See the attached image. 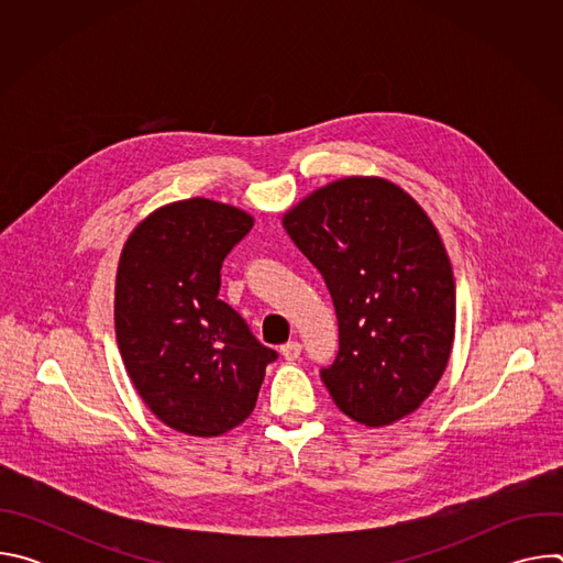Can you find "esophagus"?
Returning a JSON list of instances; mask_svg holds the SVG:
<instances>
[{
    "label": "esophagus",
    "mask_w": 563,
    "mask_h": 563,
    "mask_svg": "<svg viewBox=\"0 0 563 563\" xmlns=\"http://www.w3.org/2000/svg\"><path fill=\"white\" fill-rule=\"evenodd\" d=\"M300 352H302V345H300L298 341H289V343H285V345L280 347V354H283L285 361H298Z\"/></svg>",
    "instance_id": "obj_1"
}]
</instances>
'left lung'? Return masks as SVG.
<instances>
[{
  "instance_id": "obj_1",
  "label": "left lung",
  "mask_w": 563,
  "mask_h": 563,
  "mask_svg": "<svg viewBox=\"0 0 563 563\" xmlns=\"http://www.w3.org/2000/svg\"><path fill=\"white\" fill-rule=\"evenodd\" d=\"M283 227L334 300L339 354L320 378L339 410L367 428L419 410L448 367L456 320L452 265L428 213L385 178L350 176L302 198Z\"/></svg>"
}]
</instances>
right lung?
I'll list each match as a JSON object with an SVG mask.
<instances>
[{"mask_svg": "<svg viewBox=\"0 0 563 563\" xmlns=\"http://www.w3.org/2000/svg\"><path fill=\"white\" fill-rule=\"evenodd\" d=\"M252 227L238 207L178 200L148 213L120 254L115 339L126 374L148 410L189 437L243 423L278 356L218 298L222 261Z\"/></svg>", "mask_w": 563, "mask_h": 563, "instance_id": "right-lung-1", "label": "right lung"}]
</instances>
